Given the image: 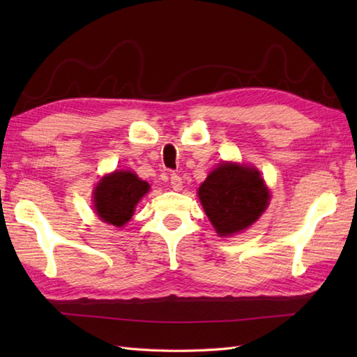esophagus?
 Instances as JSON below:
<instances>
[{
	"label": "esophagus",
	"mask_w": 357,
	"mask_h": 357,
	"mask_svg": "<svg viewBox=\"0 0 357 357\" xmlns=\"http://www.w3.org/2000/svg\"><path fill=\"white\" fill-rule=\"evenodd\" d=\"M183 178L179 176V174H172L170 176V185H172V188L173 190H181V188H183Z\"/></svg>",
	"instance_id": "34e87169"
}]
</instances>
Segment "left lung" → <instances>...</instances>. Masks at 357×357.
<instances>
[{
	"label": "left lung",
	"mask_w": 357,
	"mask_h": 357,
	"mask_svg": "<svg viewBox=\"0 0 357 357\" xmlns=\"http://www.w3.org/2000/svg\"><path fill=\"white\" fill-rule=\"evenodd\" d=\"M201 206L221 238L248 229L268 207L270 193L255 167L224 162L199 185Z\"/></svg>",
	"instance_id": "1"
}]
</instances>
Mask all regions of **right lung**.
I'll use <instances>...</instances> for the list:
<instances>
[{
  "instance_id": "1",
  "label": "right lung",
  "mask_w": 357,
  "mask_h": 357,
  "mask_svg": "<svg viewBox=\"0 0 357 357\" xmlns=\"http://www.w3.org/2000/svg\"><path fill=\"white\" fill-rule=\"evenodd\" d=\"M149 190V183L130 170H115L105 174L93 190L96 215L105 224L123 227L130 221L135 207Z\"/></svg>"
}]
</instances>
